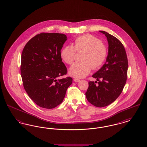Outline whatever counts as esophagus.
Wrapping results in <instances>:
<instances>
[{
  "mask_svg": "<svg viewBox=\"0 0 147 147\" xmlns=\"http://www.w3.org/2000/svg\"><path fill=\"white\" fill-rule=\"evenodd\" d=\"M74 81L75 82H79L80 80L79 79H77V78H75V79H74Z\"/></svg>",
  "mask_w": 147,
  "mask_h": 147,
  "instance_id": "1",
  "label": "esophagus"
}]
</instances>
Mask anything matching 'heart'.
<instances>
[{
    "mask_svg": "<svg viewBox=\"0 0 147 147\" xmlns=\"http://www.w3.org/2000/svg\"><path fill=\"white\" fill-rule=\"evenodd\" d=\"M73 45L65 46L61 50L60 55L63 62L68 64L74 62L76 51L78 52H84L82 57L83 63L72 65L68 70L71 77L83 78L94 69L100 68L108 56V49L102 41L91 35H85L78 37Z\"/></svg>",
    "mask_w": 147,
    "mask_h": 147,
    "instance_id": "b5f03b06",
    "label": "heart"
}]
</instances>
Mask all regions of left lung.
Listing matches in <instances>:
<instances>
[{
	"mask_svg": "<svg viewBox=\"0 0 147 147\" xmlns=\"http://www.w3.org/2000/svg\"><path fill=\"white\" fill-rule=\"evenodd\" d=\"M99 32L107 38L108 56L103 66L92 76L99 81L98 84H96L97 81H89L85 95L92 105L103 107L111 104L121 94L126 84L128 64L126 51L120 41L104 31Z\"/></svg>",
	"mask_w": 147,
	"mask_h": 147,
	"instance_id": "obj_1",
	"label": "left lung"
}]
</instances>
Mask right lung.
<instances>
[{
  "instance_id": "right-lung-1",
  "label": "right lung",
  "mask_w": 147,
  "mask_h": 147,
  "mask_svg": "<svg viewBox=\"0 0 147 147\" xmlns=\"http://www.w3.org/2000/svg\"><path fill=\"white\" fill-rule=\"evenodd\" d=\"M67 40L58 33H41L32 38L24 47L21 60L23 85L29 97L40 107L53 109L61 104L73 79L67 77L61 57V50Z\"/></svg>"
}]
</instances>
